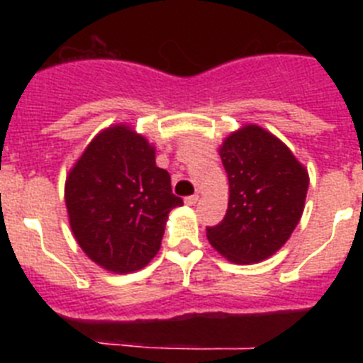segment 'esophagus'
<instances>
[{
	"label": "esophagus",
	"instance_id": "obj_1",
	"mask_svg": "<svg viewBox=\"0 0 363 363\" xmlns=\"http://www.w3.org/2000/svg\"><path fill=\"white\" fill-rule=\"evenodd\" d=\"M198 200H200V196H198V194H192V196L185 198V203H187V205H194Z\"/></svg>",
	"mask_w": 363,
	"mask_h": 363
}]
</instances>
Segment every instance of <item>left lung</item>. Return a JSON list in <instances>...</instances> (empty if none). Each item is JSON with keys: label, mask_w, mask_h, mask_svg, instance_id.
<instances>
[{"label": "left lung", "mask_w": 363, "mask_h": 363, "mask_svg": "<svg viewBox=\"0 0 363 363\" xmlns=\"http://www.w3.org/2000/svg\"><path fill=\"white\" fill-rule=\"evenodd\" d=\"M220 158L229 178V205L225 218L207 227V240L233 264H258L296 229L309 174L289 147L258 125L225 138Z\"/></svg>", "instance_id": "left-lung-1"}]
</instances>
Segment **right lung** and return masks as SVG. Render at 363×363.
Returning a JSON list of instances; mask_svg holds the SVG:
<instances>
[{
    "label": "right lung",
    "instance_id": "1",
    "mask_svg": "<svg viewBox=\"0 0 363 363\" xmlns=\"http://www.w3.org/2000/svg\"><path fill=\"white\" fill-rule=\"evenodd\" d=\"M154 154L142 134L114 125L86 145L67 176L74 238L94 264L111 272L145 267L160 251L169 213L184 205Z\"/></svg>",
    "mask_w": 363,
    "mask_h": 363
}]
</instances>
